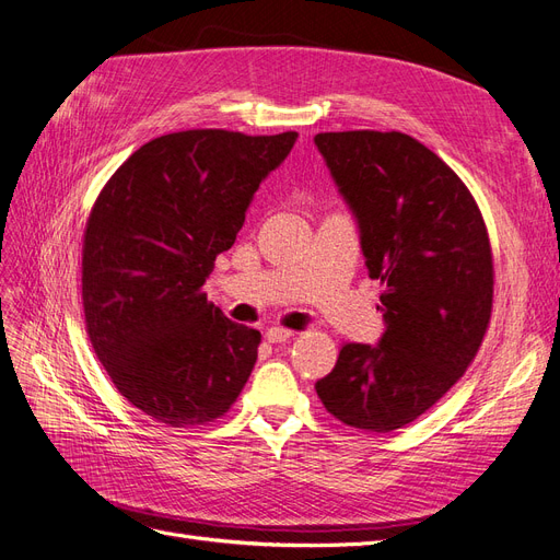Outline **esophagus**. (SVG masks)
<instances>
[{
  "mask_svg": "<svg viewBox=\"0 0 560 560\" xmlns=\"http://www.w3.org/2000/svg\"><path fill=\"white\" fill-rule=\"evenodd\" d=\"M292 336H294V331H290V329L270 327V329L266 331V341H268V343H287V341H292Z\"/></svg>",
  "mask_w": 560,
  "mask_h": 560,
  "instance_id": "esophagus-1",
  "label": "esophagus"
}]
</instances>
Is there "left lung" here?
I'll use <instances>...</instances> for the list:
<instances>
[{"instance_id":"1","label":"left lung","mask_w":560,"mask_h":560,"mask_svg":"<svg viewBox=\"0 0 560 560\" xmlns=\"http://www.w3.org/2000/svg\"><path fill=\"white\" fill-rule=\"evenodd\" d=\"M315 147L381 280L385 329L348 343L315 383L350 428L393 432L442 399L477 354L493 308V257L467 186L411 135L319 132Z\"/></svg>"}]
</instances>
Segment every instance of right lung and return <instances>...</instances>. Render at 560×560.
<instances>
[{
  "label": "right lung",
  "mask_w": 560,
  "mask_h": 560,
  "mask_svg": "<svg viewBox=\"0 0 560 560\" xmlns=\"http://www.w3.org/2000/svg\"><path fill=\"white\" fill-rule=\"evenodd\" d=\"M299 135L182 130L142 144L97 196L83 235V313L112 383L171 428L224 416L261 334L208 303L259 184Z\"/></svg>",
  "instance_id": "obj_1"
}]
</instances>
